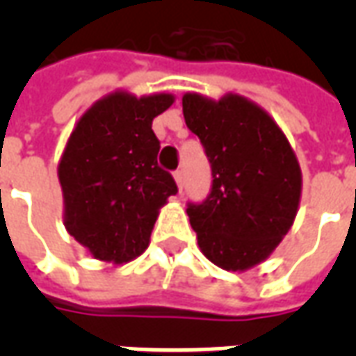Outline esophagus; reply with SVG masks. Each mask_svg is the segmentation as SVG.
Returning <instances> with one entry per match:
<instances>
[{"label": "esophagus", "instance_id": "34e87169", "mask_svg": "<svg viewBox=\"0 0 356 356\" xmlns=\"http://www.w3.org/2000/svg\"><path fill=\"white\" fill-rule=\"evenodd\" d=\"M173 177H175V183H177L179 191H183V186H185V177H183V171L177 170L173 173Z\"/></svg>", "mask_w": 356, "mask_h": 356}]
</instances>
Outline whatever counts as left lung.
<instances>
[{"mask_svg":"<svg viewBox=\"0 0 356 356\" xmlns=\"http://www.w3.org/2000/svg\"><path fill=\"white\" fill-rule=\"evenodd\" d=\"M186 127L198 135L211 165V191L188 204L202 254L225 270L267 259L293 225L301 170L282 129L246 97L211 101L183 97Z\"/></svg>","mask_w":356,"mask_h":356,"instance_id":"1","label":"left lung"}]
</instances>
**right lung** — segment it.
I'll use <instances>...</instances> for the list:
<instances>
[{
	"instance_id": "obj_1",
	"label": "right lung",
	"mask_w": 356,
	"mask_h": 356,
	"mask_svg": "<svg viewBox=\"0 0 356 356\" xmlns=\"http://www.w3.org/2000/svg\"><path fill=\"white\" fill-rule=\"evenodd\" d=\"M173 95L116 91L80 118L58 162L65 227L101 261L127 263L148 248L158 211L177 194L158 165L152 120Z\"/></svg>"
}]
</instances>
